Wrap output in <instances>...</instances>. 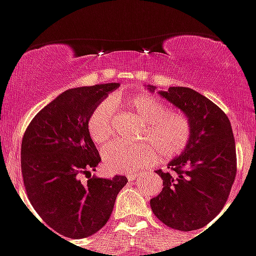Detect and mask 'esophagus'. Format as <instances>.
Returning <instances> with one entry per match:
<instances>
[{
	"label": "esophagus",
	"mask_w": 256,
	"mask_h": 256,
	"mask_svg": "<svg viewBox=\"0 0 256 256\" xmlns=\"http://www.w3.org/2000/svg\"><path fill=\"white\" fill-rule=\"evenodd\" d=\"M139 175L138 174H131V175H128V180H136V179H139Z\"/></svg>",
	"instance_id": "esophagus-1"
}]
</instances>
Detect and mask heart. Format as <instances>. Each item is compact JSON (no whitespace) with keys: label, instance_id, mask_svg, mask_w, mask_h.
Segmentation results:
<instances>
[{"label":"heart","instance_id":"heart-1","mask_svg":"<svg viewBox=\"0 0 256 256\" xmlns=\"http://www.w3.org/2000/svg\"><path fill=\"white\" fill-rule=\"evenodd\" d=\"M112 103L122 104L144 122L140 140L146 144H108L102 152L106 171L113 174H130L144 170L153 165L158 156L162 160L174 158L190 143V122L188 117L178 110H168L166 104L158 98L140 94ZM112 103L103 102L90 114L88 134L96 144H104L112 136Z\"/></svg>","mask_w":256,"mask_h":256}]
</instances>
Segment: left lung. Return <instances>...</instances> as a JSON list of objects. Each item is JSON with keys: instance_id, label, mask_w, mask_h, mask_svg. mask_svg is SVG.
<instances>
[{"instance_id": "1", "label": "left lung", "mask_w": 256, "mask_h": 256, "mask_svg": "<svg viewBox=\"0 0 256 256\" xmlns=\"http://www.w3.org/2000/svg\"><path fill=\"white\" fill-rule=\"evenodd\" d=\"M154 92L157 88L146 86ZM190 122V139L186 150L168 164L172 172H156L164 190L150 200L153 214L178 230L204 228L216 216L236 176V146L226 113L208 98L183 86L157 91Z\"/></svg>"}]
</instances>
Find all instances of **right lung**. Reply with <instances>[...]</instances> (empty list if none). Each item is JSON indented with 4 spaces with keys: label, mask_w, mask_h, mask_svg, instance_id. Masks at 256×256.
I'll list each match as a JSON object with an SVG mask.
<instances>
[{
    "label": "right lung",
    "mask_w": 256,
    "mask_h": 256,
    "mask_svg": "<svg viewBox=\"0 0 256 256\" xmlns=\"http://www.w3.org/2000/svg\"><path fill=\"white\" fill-rule=\"evenodd\" d=\"M120 84L74 88L40 110L22 142V174L36 212L52 230L85 238L103 228L128 178H88L102 161L88 134L90 114ZM51 230V232H52Z\"/></svg>",
    "instance_id": "1"
}]
</instances>
